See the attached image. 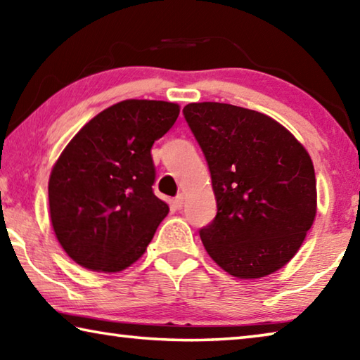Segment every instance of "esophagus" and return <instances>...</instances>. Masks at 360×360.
<instances>
[{
  "label": "esophagus",
  "instance_id": "obj_1",
  "mask_svg": "<svg viewBox=\"0 0 360 360\" xmlns=\"http://www.w3.org/2000/svg\"><path fill=\"white\" fill-rule=\"evenodd\" d=\"M182 205H184V195L182 193H179V195H176V198H174V206L178 210H181L182 208Z\"/></svg>",
  "mask_w": 360,
  "mask_h": 360
}]
</instances>
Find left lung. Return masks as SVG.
Instances as JSON below:
<instances>
[{"label": "left lung", "instance_id": "obj_1", "mask_svg": "<svg viewBox=\"0 0 360 360\" xmlns=\"http://www.w3.org/2000/svg\"><path fill=\"white\" fill-rule=\"evenodd\" d=\"M184 119L208 163L217 212L200 238L240 279L271 275L294 257L316 216L311 157L268 115L227 103H191Z\"/></svg>", "mask_w": 360, "mask_h": 360}]
</instances>
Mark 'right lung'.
<instances>
[{
    "mask_svg": "<svg viewBox=\"0 0 360 360\" xmlns=\"http://www.w3.org/2000/svg\"><path fill=\"white\" fill-rule=\"evenodd\" d=\"M178 115L174 103L120 101L85 124L58 157L49 208L57 240L76 264L114 273L144 254L169 211L152 191L150 149Z\"/></svg>",
    "mask_w": 360,
    "mask_h": 360,
    "instance_id": "obj_1",
    "label": "right lung"
}]
</instances>
